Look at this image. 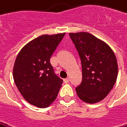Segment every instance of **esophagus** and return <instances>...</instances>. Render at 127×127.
Segmentation results:
<instances>
[{
  "instance_id": "obj_1",
  "label": "esophagus",
  "mask_w": 127,
  "mask_h": 127,
  "mask_svg": "<svg viewBox=\"0 0 127 127\" xmlns=\"http://www.w3.org/2000/svg\"><path fill=\"white\" fill-rule=\"evenodd\" d=\"M69 78H66V79H64V82H65V83H66V82H69Z\"/></svg>"
}]
</instances>
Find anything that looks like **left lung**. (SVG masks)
<instances>
[{
  "label": "left lung",
  "mask_w": 127,
  "mask_h": 127,
  "mask_svg": "<svg viewBox=\"0 0 127 127\" xmlns=\"http://www.w3.org/2000/svg\"><path fill=\"white\" fill-rule=\"evenodd\" d=\"M79 52L82 80L76 88L78 97L86 103L103 100L113 89L118 74L116 56L107 43L82 32L69 33Z\"/></svg>",
  "instance_id": "1"
}]
</instances>
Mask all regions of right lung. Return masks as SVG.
Masks as SVG:
<instances>
[{
  "label": "right lung",
  "mask_w": 127,
  "mask_h": 127,
  "mask_svg": "<svg viewBox=\"0 0 127 127\" xmlns=\"http://www.w3.org/2000/svg\"><path fill=\"white\" fill-rule=\"evenodd\" d=\"M64 35H41L27 43L16 58L15 84L25 100L39 108L50 106L62 86L63 79L54 73L50 58Z\"/></svg>",
  "instance_id": "obj_1"
}]
</instances>
